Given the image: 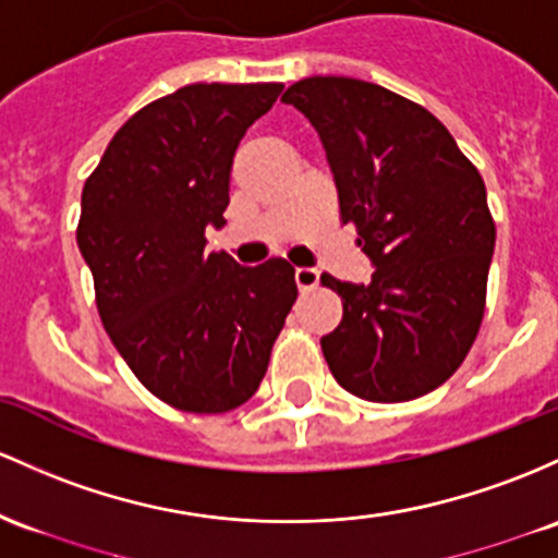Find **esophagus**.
Wrapping results in <instances>:
<instances>
[{
    "instance_id": "1",
    "label": "esophagus",
    "mask_w": 558,
    "mask_h": 558,
    "mask_svg": "<svg viewBox=\"0 0 558 558\" xmlns=\"http://www.w3.org/2000/svg\"><path fill=\"white\" fill-rule=\"evenodd\" d=\"M293 280H296L299 291H312L317 286V280H320V272L315 267H296Z\"/></svg>"
}]
</instances>
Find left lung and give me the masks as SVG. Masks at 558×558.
<instances>
[{"mask_svg":"<svg viewBox=\"0 0 558 558\" xmlns=\"http://www.w3.org/2000/svg\"><path fill=\"white\" fill-rule=\"evenodd\" d=\"M320 134L341 222L357 228L371 283L323 275L344 317L320 347L336 381L408 402L461 368L485 315L495 222L480 171L426 108L378 84L310 76L286 89Z\"/></svg>","mask_w":558,"mask_h":558,"instance_id":"obj_1","label":"left lung"}]
</instances>
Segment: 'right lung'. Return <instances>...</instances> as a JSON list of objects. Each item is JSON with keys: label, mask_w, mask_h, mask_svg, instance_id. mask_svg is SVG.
<instances>
[{"label": "right lung", "mask_w": 558, "mask_h": 558, "mask_svg": "<svg viewBox=\"0 0 558 558\" xmlns=\"http://www.w3.org/2000/svg\"><path fill=\"white\" fill-rule=\"evenodd\" d=\"M283 84H187L132 116L84 182L76 243L100 320L143 387L187 413L259 389L296 280L286 259L206 251L222 228L238 143Z\"/></svg>", "instance_id": "right-lung-1"}]
</instances>
